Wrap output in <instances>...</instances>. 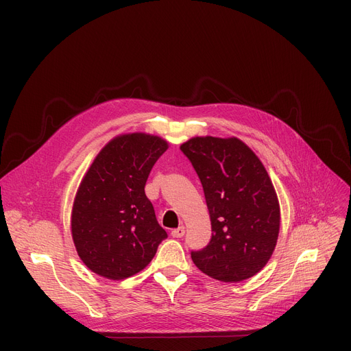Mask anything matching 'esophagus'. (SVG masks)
Segmentation results:
<instances>
[{
	"instance_id": "obj_1",
	"label": "esophagus",
	"mask_w": 351,
	"mask_h": 351,
	"mask_svg": "<svg viewBox=\"0 0 351 351\" xmlns=\"http://www.w3.org/2000/svg\"><path fill=\"white\" fill-rule=\"evenodd\" d=\"M171 234H172V237H182L183 234H185V228L179 226L178 229H173V230L171 232Z\"/></svg>"
}]
</instances>
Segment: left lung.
Listing matches in <instances>:
<instances>
[{
	"label": "left lung",
	"mask_w": 351,
	"mask_h": 351,
	"mask_svg": "<svg viewBox=\"0 0 351 351\" xmlns=\"http://www.w3.org/2000/svg\"><path fill=\"white\" fill-rule=\"evenodd\" d=\"M180 151L200 179L212 225L208 246L191 252L193 263L220 282L252 278L269 262L280 226L265 166L237 138H192Z\"/></svg>",
	"instance_id": "obj_1"
}]
</instances>
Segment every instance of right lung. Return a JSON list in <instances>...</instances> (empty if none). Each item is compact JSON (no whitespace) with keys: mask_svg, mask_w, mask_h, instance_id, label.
<instances>
[{"mask_svg":"<svg viewBox=\"0 0 351 351\" xmlns=\"http://www.w3.org/2000/svg\"><path fill=\"white\" fill-rule=\"evenodd\" d=\"M168 142L146 134L122 135L98 154L73 202L71 230L81 261L94 273L122 280L149 265L163 239L145 195L154 165Z\"/></svg>","mask_w":351,"mask_h":351,"instance_id":"right-lung-1","label":"right lung"}]
</instances>
